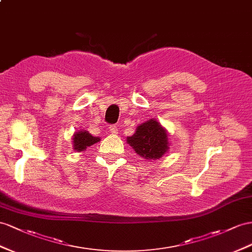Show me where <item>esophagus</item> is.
Here are the masks:
<instances>
[{
    "instance_id": "obj_1",
    "label": "esophagus",
    "mask_w": 252,
    "mask_h": 252,
    "mask_svg": "<svg viewBox=\"0 0 252 252\" xmlns=\"http://www.w3.org/2000/svg\"><path fill=\"white\" fill-rule=\"evenodd\" d=\"M109 132L112 134H117L118 133V127L116 126H109Z\"/></svg>"
}]
</instances>
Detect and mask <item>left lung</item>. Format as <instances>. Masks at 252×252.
Returning a JSON list of instances; mask_svg holds the SVG:
<instances>
[{
	"label": "left lung",
	"mask_w": 252,
	"mask_h": 252,
	"mask_svg": "<svg viewBox=\"0 0 252 252\" xmlns=\"http://www.w3.org/2000/svg\"><path fill=\"white\" fill-rule=\"evenodd\" d=\"M126 143L140 158L149 160L159 159L170 149L168 133L157 119L139 125L132 136L126 137Z\"/></svg>",
	"instance_id": "obj_1"
}]
</instances>
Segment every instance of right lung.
<instances>
[{
    "instance_id": "add662e5",
    "label": "right lung",
    "mask_w": 252,
    "mask_h": 252,
    "mask_svg": "<svg viewBox=\"0 0 252 252\" xmlns=\"http://www.w3.org/2000/svg\"><path fill=\"white\" fill-rule=\"evenodd\" d=\"M101 140L100 137H94L86 130H81L74 132L72 135V145L73 150L76 152H82L87 149V147L94 145L95 143H99Z\"/></svg>"
}]
</instances>
